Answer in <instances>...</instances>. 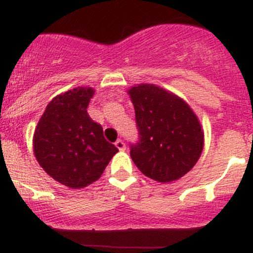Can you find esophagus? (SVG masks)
<instances>
[{"label":"esophagus","instance_id":"esophagus-1","mask_svg":"<svg viewBox=\"0 0 253 253\" xmlns=\"http://www.w3.org/2000/svg\"><path fill=\"white\" fill-rule=\"evenodd\" d=\"M115 146H116L120 151H125V149H126V144H125V142L122 141V139H117V141L115 142Z\"/></svg>","mask_w":253,"mask_h":253}]
</instances>
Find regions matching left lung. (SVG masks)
<instances>
[{
	"label": "left lung",
	"instance_id": "obj_1",
	"mask_svg": "<svg viewBox=\"0 0 253 253\" xmlns=\"http://www.w3.org/2000/svg\"><path fill=\"white\" fill-rule=\"evenodd\" d=\"M134 106L138 141L129 144L137 168L161 183L188 173L204 146L202 126L181 99L156 85H138L128 91Z\"/></svg>",
	"mask_w": 253,
	"mask_h": 253
}]
</instances>
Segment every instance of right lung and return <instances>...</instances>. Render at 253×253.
<instances>
[{
    "instance_id": "1",
    "label": "right lung",
    "mask_w": 253,
    "mask_h": 253,
    "mask_svg": "<svg viewBox=\"0 0 253 253\" xmlns=\"http://www.w3.org/2000/svg\"><path fill=\"white\" fill-rule=\"evenodd\" d=\"M92 95L91 87H77L54 97L34 132L38 163L51 178L73 189L97 180L119 152L87 114Z\"/></svg>"
}]
</instances>
